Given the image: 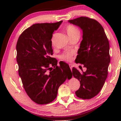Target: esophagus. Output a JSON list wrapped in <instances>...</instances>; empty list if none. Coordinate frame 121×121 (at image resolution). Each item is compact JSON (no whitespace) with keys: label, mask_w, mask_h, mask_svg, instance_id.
<instances>
[{"label":"esophagus","mask_w":121,"mask_h":121,"mask_svg":"<svg viewBox=\"0 0 121 121\" xmlns=\"http://www.w3.org/2000/svg\"><path fill=\"white\" fill-rule=\"evenodd\" d=\"M69 67H70V69H71V70H72V68H73V65H71V64H69Z\"/></svg>","instance_id":"34e87169"}]
</instances>
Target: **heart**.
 Segmentation results:
<instances>
[{"label":"heart","instance_id":"b5f03b06","mask_svg":"<svg viewBox=\"0 0 121 121\" xmlns=\"http://www.w3.org/2000/svg\"><path fill=\"white\" fill-rule=\"evenodd\" d=\"M67 33L68 34L69 37L71 38V37L76 35L79 34L80 35V31L77 27L75 26L71 25V24H69L65 28ZM52 42L53 43V38L52 39ZM73 53L71 52H65L63 53L60 56V59L62 60L67 61V62H70L73 60Z\"/></svg>","mask_w":121,"mask_h":121}]
</instances>
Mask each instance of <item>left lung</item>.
<instances>
[{
    "label": "left lung",
    "mask_w": 121,
    "mask_h": 121,
    "mask_svg": "<svg viewBox=\"0 0 121 121\" xmlns=\"http://www.w3.org/2000/svg\"><path fill=\"white\" fill-rule=\"evenodd\" d=\"M69 22L83 30V40L75 61L83 64L87 69L81 73L73 68V75L81 83L75 94L79 98L90 99L99 93L107 77L110 61L109 41L103 27L97 20L81 16L69 20Z\"/></svg>",
    "instance_id": "1"
}]
</instances>
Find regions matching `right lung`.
<instances>
[{
  "label": "right lung",
  "instance_id": "1",
  "mask_svg": "<svg viewBox=\"0 0 121 121\" xmlns=\"http://www.w3.org/2000/svg\"><path fill=\"white\" fill-rule=\"evenodd\" d=\"M62 22L34 24L20 35L16 44V61L23 87L30 99L39 105L53 101L59 87L72 77L68 64L58 66L56 59L51 57L52 34Z\"/></svg>",
  "mask_w": 121,
  "mask_h": 121
}]
</instances>
